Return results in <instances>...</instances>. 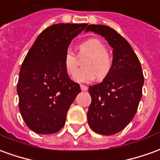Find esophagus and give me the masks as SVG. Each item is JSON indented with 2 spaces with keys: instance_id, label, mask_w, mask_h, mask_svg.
I'll return each mask as SVG.
<instances>
[{
  "instance_id": "34e87169",
  "label": "esophagus",
  "mask_w": 160,
  "mask_h": 160,
  "mask_svg": "<svg viewBox=\"0 0 160 160\" xmlns=\"http://www.w3.org/2000/svg\"><path fill=\"white\" fill-rule=\"evenodd\" d=\"M80 89H81V91H87L88 90V87H86V86H84V85H80Z\"/></svg>"
}]
</instances>
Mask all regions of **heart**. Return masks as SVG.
Wrapping results in <instances>:
<instances>
[{
    "label": "heart",
    "mask_w": 160,
    "mask_h": 160,
    "mask_svg": "<svg viewBox=\"0 0 160 160\" xmlns=\"http://www.w3.org/2000/svg\"><path fill=\"white\" fill-rule=\"evenodd\" d=\"M79 56L88 55L84 61L83 67L86 68L76 74L78 63L75 54L68 50L63 57V65L66 72L70 76L74 77L78 82H90L96 77L103 80L110 73L112 68V61L110 54L107 52V48L102 41L92 38L83 41L79 46Z\"/></svg>",
    "instance_id": "heart-1"
}]
</instances>
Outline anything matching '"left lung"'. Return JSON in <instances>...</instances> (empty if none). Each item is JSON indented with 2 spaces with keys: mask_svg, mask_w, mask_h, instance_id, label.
<instances>
[{
  "mask_svg": "<svg viewBox=\"0 0 160 160\" xmlns=\"http://www.w3.org/2000/svg\"><path fill=\"white\" fill-rule=\"evenodd\" d=\"M86 31L105 37L113 49L110 73L101 83L88 88L92 98L88 125L99 134H115L127 127L137 112L144 85L141 65L128 41L114 29L89 25Z\"/></svg>",
  "mask_w": 160,
  "mask_h": 160,
  "instance_id": "8db88e82",
  "label": "left lung"
}]
</instances>
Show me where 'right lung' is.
Returning <instances> with one entry per match:
<instances>
[{
	"mask_svg": "<svg viewBox=\"0 0 160 160\" xmlns=\"http://www.w3.org/2000/svg\"><path fill=\"white\" fill-rule=\"evenodd\" d=\"M88 26L60 23L43 30L26 55L17 84L19 109L28 127L51 134L64 127L71 104L80 92L63 57L71 41Z\"/></svg>",
	"mask_w": 160,
	"mask_h": 160,
	"instance_id": "obj_1",
	"label": "right lung"
}]
</instances>
